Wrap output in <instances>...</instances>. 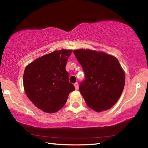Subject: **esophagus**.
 I'll use <instances>...</instances> for the list:
<instances>
[{"label":"esophagus","instance_id":"esophagus-1","mask_svg":"<svg viewBox=\"0 0 148 148\" xmlns=\"http://www.w3.org/2000/svg\"><path fill=\"white\" fill-rule=\"evenodd\" d=\"M74 87H75V89H76V90H77V89H78V84H77V82H76V83L74 84Z\"/></svg>","mask_w":148,"mask_h":148}]
</instances>
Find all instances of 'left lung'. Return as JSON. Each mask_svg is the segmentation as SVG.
Instances as JSON below:
<instances>
[{
  "label": "left lung",
  "mask_w": 148,
  "mask_h": 148,
  "mask_svg": "<svg viewBox=\"0 0 148 148\" xmlns=\"http://www.w3.org/2000/svg\"><path fill=\"white\" fill-rule=\"evenodd\" d=\"M73 52L85 73L79 89L87 105L98 112L110 109L118 101L125 86V72L118 60L91 49Z\"/></svg>",
  "instance_id": "8db88e82"
}]
</instances>
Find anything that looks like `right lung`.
<instances>
[{
    "instance_id": "right-lung-1",
    "label": "right lung",
    "mask_w": 148,
    "mask_h": 148,
    "mask_svg": "<svg viewBox=\"0 0 148 148\" xmlns=\"http://www.w3.org/2000/svg\"><path fill=\"white\" fill-rule=\"evenodd\" d=\"M71 49L54 51L27 65L23 74L27 96L39 109L55 113L66 104L69 93L75 90L69 81L66 66Z\"/></svg>"
}]
</instances>
